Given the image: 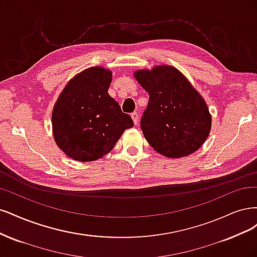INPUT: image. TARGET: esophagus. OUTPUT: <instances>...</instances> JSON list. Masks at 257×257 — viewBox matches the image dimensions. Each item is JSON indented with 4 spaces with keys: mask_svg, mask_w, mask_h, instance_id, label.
<instances>
[{
    "mask_svg": "<svg viewBox=\"0 0 257 257\" xmlns=\"http://www.w3.org/2000/svg\"><path fill=\"white\" fill-rule=\"evenodd\" d=\"M131 118H132V120H134L135 125H137L138 121H139V114H138V112H134V113H131Z\"/></svg>",
    "mask_w": 257,
    "mask_h": 257,
    "instance_id": "1",
    "label": "esophagus"
}]
</instances>
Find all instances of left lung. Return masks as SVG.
I'll list each match as a JSON object with an SVG mask.
<instances>
[{
	"instance_id": "obj_1",
	"label": "left lung",
	"mask_w": 257,
	"mask_h": 257,
	"mask_svg": "<svg viewBox=\"0 0 257 257\" xmlns=\"http://www.w3.org/2000/svg\"><path fill=\"white\" fill-rule=\"evenodd\" d=\"M134 74L150 95L141 118V129L147 142L169 158L196 152L211 129V115L203 97L172 66L162 65Z\"/></svg>"
}]
</instances>
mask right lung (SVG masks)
Returning a JSON list of instances; mask_svg holds the SVG:
<instances>
[{"label": "right lung", "mask_w": 257, "mask_h": 257, "mask_svg": "<svg viewBox=\"0 0 257 257\" xmlns=\"http://www.w3.org/2000/svg\"><path fill=\"white\" fill-rule=\"evenodd\" d=\"M112 72L90 67L63 89L52 112L55 143L69 158L88 162L110 153L122 132L134 126L128 114L107 93Z\"/></svg>", "instance_id": "right-lung-1"}]
</instances>
